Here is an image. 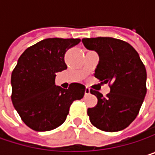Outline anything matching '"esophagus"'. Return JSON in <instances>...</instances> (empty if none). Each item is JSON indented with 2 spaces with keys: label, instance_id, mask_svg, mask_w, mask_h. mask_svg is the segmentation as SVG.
<instances>
[{
  "label": "esophagus",
  "instance_id": "obj_1",
  "mask_svg": "<svg viewBox=\"0 0 155 155\" xmlns=\"http://www.w3.org/2000/svg\"><path fill=\"white\" fill-rule=\"evenodd\" d=\"M85 95H89L90 93H91V90H90V88H88V87H86L85 88Z\"/></svg>",
  "mask_w": 155,
  "mask_h": 155
}]
</instances>
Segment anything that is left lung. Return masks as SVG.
Here are the masks:
<instances>
[{
    "instance_id": "left-lung-1",
    "label": "left lung",
    "mask_w": 155,
    "mask_h": 155,
    "mask_svg": "<svg viewBox=\"0 0 155 155\" xmlns=\"http://www.w3.org/2000/svg\"><path fill=\"white\" fill-rule=\"evenodd\" d=\"M89 50L99 54L95 77L110 83L106 98L97 91L94 108H88L91 124L106 132L127 127L137 117L146 94V70L138 53L128 43L113 38H82Z\"/></svg>"
}]
</instances>
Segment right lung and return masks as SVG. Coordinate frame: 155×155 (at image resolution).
<instances>
[{
  "mask_svg": "<svg viewBox=\"0 0 155 155\" xmlns=\"http://www.w3.org/2000/svg\"><path fill=\"white\" fill-rule=\"evenodd\" d=\"M79 38H46L27 48L12 74V101L22 121L38 132L49 131L66 119L73 101L84 96L85 86L55 85L56 73L67 68L64 54Z\"/></svg>",
  "mask_w": 155,
  "mask_h": 155,
  "instance_id": "right-lung-1",
  "label": "right lung"
}]
</instances>
